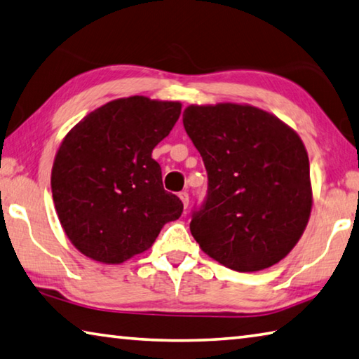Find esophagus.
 <instances>
[{"instance_id": "obj_1", "label": "esophagus", "mask_w": 359, "mask_h": 359, "mask_svg": "<svg viewBox=\"0 0 359 359\" xmlns=\"http://www.w3.org/2000/svg\"><path fill=\"white\" fill-rule=\"evenodd\" d=\"M180 198H181V202H183L184 208H187V205H189V194H187L186 191L180 192Z\"/></svg>"}]
</instances>
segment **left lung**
I'll use <instances>...</instances> for the list:
<instances>
[{
    "label": "left lung",
    "instance_id": "8db88e82",
    "mask_svg": "<svg viewBox=\"0 0 359 359\" xmlns=\"http://www.w3.org/2000/svg\"><path fill=\"white\" fill-rule=\"evenodd\" d=\"M183 124L208 173L192 236L235 271L276 265L299 241L312 210L303 140L273 113L248 104L189 105Z\"/></svg>",
    "mask_w": 359,
    "mask_h": 359
}]
</instances>
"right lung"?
I'll return each instance as SVG.
<instances>
[{"label": "right lung", "mask_w": 359, "mask_h": 359, "mask_svg": "<svg viewBox=\"0 0 359 359\" xmlns=\"http://www.w3.org/2000/svg\"><path fill=\"white\" fill-rule=\"evenodd\" d=\"M181 113L180 102L115 99L67 132L55 156L52 194L71 243L90 259L118 265L148 250L181 200L163 191L151 153Z\"/></svg>", "instance_id": "obj_1"}]
</instances>
